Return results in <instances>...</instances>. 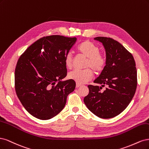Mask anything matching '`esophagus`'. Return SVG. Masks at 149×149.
Instances as JSON below:
<instances>
[{
    "label": "esophagus",
    "mask_w": 149,
    "mask_h": 149,
    "mask_svg": "<svg viewBox=\"0 0 149 149\" xmlns=\"http://www.w3.org/2000/svg\"><path fill=\"white\" fill-rule=\"evenodd\" d=\"M81 86V85L80 84H76V88H79V87H80Z\"/></svg>",
    "instance_id": "esophagus-1"
}]
</instances>
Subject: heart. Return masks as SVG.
<instances>
[{"mask_svg": "<svg viewBox=\"0 0 149 149\" xmlns=\"http://www.w3.org/2000/svg\"><path fill=\"white\" fill-rule=\"evenodd\" d=\"M77 50L81 54L87 57L85 68H88L82 70H74L69 74L68 77L75 81L77 84H82L92 79L93 70L96 74L100 73L103 70L106 64V59L104 56L99 52V47L88 40L81 42L78 46ZM72 62V54L70 52H69L64 57V63L66 68L71 69Z\"/></svg>", "mask_w": 149, "mask_h": 149, "instance_id": "1", "label": "heart"}]
</instances>
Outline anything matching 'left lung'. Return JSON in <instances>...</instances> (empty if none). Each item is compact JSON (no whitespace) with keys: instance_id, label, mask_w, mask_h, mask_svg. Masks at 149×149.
Instances as JSON below:
<instances>
[{"instance_id":"8db88e82","label":"left lung","mask_w":149,"mask_h":149,"mask_svg":"<svg viewBox=\"0 0 149 149\" xmlns=\"http://www.w3.org/2000/svg\"><path fill=\"white\" fill-rule=\"evenodd\" d=\"M102 43L106 52V65L84 99L86 106L96 116L108 119L118 116L132 100L137 88V69L132 55L112 38H94ZM104 86L105 90L101 91Z\"/></svg>"}]
</instances>
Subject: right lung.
<instances>
[{
    "mask_svg": "<svg viewBox=\"0 0 149 149\" xmlns=\"http://www.w3.org/2000/svg\"><path fill=\"white\" fill-rule=\"evenodd\" d=\"M76 41L75 37H43L19 58L15 70L16 93L33 116L41 120L56 116L75 90V81L62 79L67 75L65 56Z\"/></svg>",
    "mask_w": 149,
    "mask_h": 149,
    "instance_id": "add662e5",
    "label": "right lung"
}]
</instances>
